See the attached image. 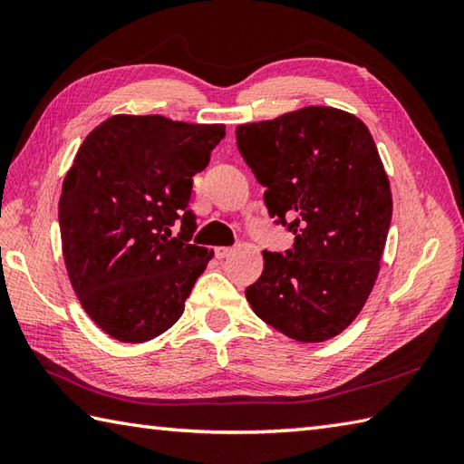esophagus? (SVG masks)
<instances>
[{"mask_svg":"<svg viewBox=\"0 0 464 464\" xmlns=\"http://www.w3.org/2000/svg\"><path fill=\"white\" fill-rule=\"evenodd\" d=\"M231 253H233V249H231V247H217V249H215L217 259H225V257H229Z\"/></svg>","mask_w":464,"mask_h":464,"instance_id":"34e87169","label":"esophagus"}]
</instances>
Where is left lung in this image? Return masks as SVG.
<instances>
[{
  "label": "left lung",
  "mask_w": 464,
  "mask_h": 464,
  "mask_svg": "<svg viewBox=\"0 0 464 464\" xmlns=\"http://www.w3.org/2000/svg\"><path fill=\"white\" fill-rule=\"evenodd\" d=\"M235 135L255 179L267 187L269 215L295 235L287 255L263 253L261 277L245 297L289 339L337 337L377 283L392 215L369 127L337 107L309 105L237 125Z\"/></svg>",
  "instance_id": "left-lung-1"
}]
</instances>
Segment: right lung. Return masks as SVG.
I'll return each instance as SVG.
<instances>
[{"instance_id": "add662e5", "label": "right lung", "mask_w": 464, "mask_h": 464, "mask_svg": "<svg viewBox=\"0 0 464 464\" xmlns=\"http://www.w3.org/2000/svg\"><path fill=\"white\" fill-rule=\"evenodd\" d=\"M223 137V123L120 113L77 150L59 197L63 261L83 311L111 339L151 341L183 314L213 259L189 243L193 175Z\"/></svg>"}]
</instances>
